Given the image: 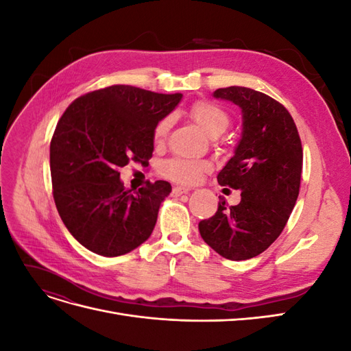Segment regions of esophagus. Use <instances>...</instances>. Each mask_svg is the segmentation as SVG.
Instances as JSON below:
<instances>
[{"label":"esophagus","mask_w":351,"mask_h":351,"mask_svg":"<svg viewBox=\"0 0 351 351\" xmlns=\"http://www.w3.org/2000/svg\"><path fill=\"white\" fill-rule=\"evenodd\" d=\"M187 192H189L187 187H182V186H174V187H173V195H174V196H180V195L187 193Z\"/></svg>","instance_id":"obj_1"}]
</instances>
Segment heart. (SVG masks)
I'll return each mask as SVG.
<instances>
[{"label":"heart","mask_w":351,"mask_h":351,"mask_svg":"<svg viewBox=\"0 0 351 351\" xmlns=\"http://www.w3.org/2000/svg\"><path fill=\"white\" fill-rule=\"evenodd\" d=\"M192 119L204 129L210 137H219L230 125L228 112L219 107L218 104L210 101H196L189 108ZM173 117L165 115L159 119L154 127L152 139L155 145H162L167 139L168 132L171 129ZM210 169V162L206 159L174 156L164 161L159 167V173L173 182L182 184H193L199 182L200 177Z\"/></svg>","instance_id":"b5f03b06"}]
</instances>
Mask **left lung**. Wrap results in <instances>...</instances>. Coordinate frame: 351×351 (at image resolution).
<instances>
[{
  "mask_svg": "<svg viewBox=\"0 0 351 351\" xmlns=\"http://www.w3.org/2000/svg\"><path fill=\"white\" fill-rule=\"evenodd\" d=\"M214 97L243 112V136L218 174V183L239 189L241 200L228 208L219 199L215 215L202 219L199 231L222 258L246 261L267 250L290 218L300 189L302 141L290 112L268 95L230 86Z\"/></svg>",
  "mask_w": 351,
  "mask_h": 351,
  "instance_id": "8db88e82",
  "label": "left lung"
}]
</instances>
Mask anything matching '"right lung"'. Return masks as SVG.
I'll return each instance as SVG.
<instances>
[{"instance_id": "right-lung-1", "label": "right lung", "mask_w": 351, "mask_h": 351, "mask_svg": "<svg viewBox=\"0 0 351 351\" xmlns=\"http://www.w3.org/2000/svg\"><path fill=\"white\" fill-rule=\"evenodd\" d=\"M182 97L112 84L82 95L61 115L49 146L52 196L82 246L114 258L149 239L171 184L158 180L127 190L119 168L149 164L154 127Z\"/></svg>"}]
</instances>
